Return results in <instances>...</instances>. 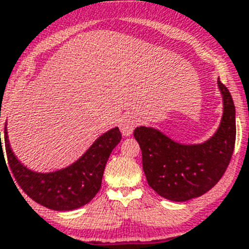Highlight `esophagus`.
<instances>
[{"mask_svg":"<svg viewBox=\"0 0 249 249\" xmlns=\"http://www.w3.org/2000/svg\"><path fill=\"white\" fill-rule=\"evenodd\" d=\"M136 124H137V120L133 116H124L122 120L120 121V128L123 136H131L133 129H135Z\"/></svg>","mask_w":249,"mask_h":249,"instance_id":"obj_1","label":"esophagus"}]
</instances>
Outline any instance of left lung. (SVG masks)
<instances>
[{
  "instance_id": "1",
  "label": "left lung",
  "mask_w": 249,
  "mask_h": 249,
  "mask_svg": "<svg viewBox=\"0 0 249 249\" xmlns=\"http://www.w3.org/2000/svg\"><path fill=\"white\" fill-rule=\"evenodd\" d=\"M223 116L214 135L201 144H181L151 127L133 136L142 151L147 182L160 197L186 202L204 195L224 175L236 143V108L230 91L218 80Z\"/></svg>"
}]
</instances>
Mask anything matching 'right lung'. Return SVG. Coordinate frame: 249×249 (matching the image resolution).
I'll list each match as a JSON object with an SVG mask.
<instances>
[{
	"instance_id": "right-lung-1",
	"label": "right lung",
	"mask_w": 249,
	"mask_h": 249,
	"mask_svg": "<svg viewBox=\"0 0 249 249\" xmlns=\"http://www.w3.org/2000/svg\"><path fill=\"white\" fill-rule=\"evenodd\" d=\"M121 138L122 135L118 127L109 129L73 164L56 172L38 173L26 168L13 155L8 143L7 129L4 127V148L8 168L11 169L10 176H13L15 181L30 198L41 206L54 211L76 210L89 203L97 195L102 183L106 163L112 149L120 143ZM1 158L4 160L0 132Z\"/></svg>"
}]
</instances>
